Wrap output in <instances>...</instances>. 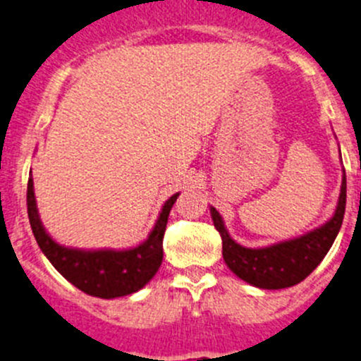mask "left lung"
<instances>
[{
  "mask_svg": "<svg viewBox=\"0 0 361 361\" xmlns=\"http://www.w3.org/2000/svg\"><path fill=\"white\" fill-rule=\"evenodd\" d=\"M345 200L347 180L345 171H343L342 193L338 199L336 213L327 224L307 233L304 237L280 242L262 250H250L237 244L226 231L219 212L212 208L213 224L222 238V255H224L226 264L238 279L251 283L255 288L283 289L296 286L317 269L318 264L331 250L338 231L342 228Z\"/></svg>",
  "mask_w": 361,
  "mask_h": 361,
  "instance_id": "left-lung-1",
  "label": "left lung"
}]
</instances>
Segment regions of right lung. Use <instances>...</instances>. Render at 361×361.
Returning <instances> with one entry per match:
<instances>
[{
  "mask_svg": "<svg viewBox=\"0 0 361 361\" xmlns=\"http://www.w3.org/2000/svg\"><path fill=\"white\" fill-rule=\"evenodd\" d=\"M178 193L168 199L157 224L145 244L124 251H79L56 244L41 226L34 197V180L28 178L27 209L28 220L37 245L70 283L82 293L97 298H117L145 288L153 279L162 262V238L170 216L171 206Z\"/></svg>",
  "mask_w": 361,
  "mask_h": 361,
  "instance_id": "1",
  "label": "right lung"
}]
</instances>
